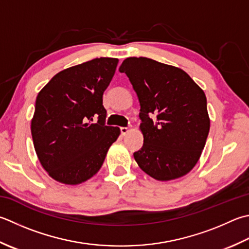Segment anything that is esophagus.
<instances>
[{"label":"esophagus","instance_id":"obj_1","mask_svg":"<svg viewBox=\"0 0 249 249\" xmlns=\"http://www.w3.org/2000/svg\"><path fill=\"white\" fill-rule=\"evenodd\" d=\"M128 131H129L128 127H121V134L123 135V136H125L126 134H127Z\"/></svg>","mask_w":249,"mask_h":249}]
</instances>
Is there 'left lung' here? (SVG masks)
Here are the masks:
<instances>
[{"label":"left lung","mask_w":249,"mask_h":249,"mask_svg":"<svg viewBox=\"0 0 249 249\" xmlns=\"http://www.w3.org/2000/svg\"><path fill=\"white\" fill-rule=\"evenodd\" d=\"M140 102L143 145L134 153L143 172L159 181L184 176L196 166L211 127L204 90L187 72L145 57L122 63Z\"/></svg>","instance_id":"1"}]
</instances>
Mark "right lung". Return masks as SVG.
<instances>
[{
	"label": "right lung",
	"mask_w": 249,
	"mask_h": 249,
	"mask_svg": "<svg viewBox=\"0 0 249 249\" xmlns=\"http://www.w3.org/2000/svg\"><path fill=\"white\" fill-rule=\"evenodd\" d=\"M119 59L101 57L60 71L43 87L31 121L34 149L58 182L75 186L98 173L119 127L105 125L102 95ZM94 117L97 124H90Z\"/></svg>",
	"instance_id": "obj_1"
}]
</instances>
